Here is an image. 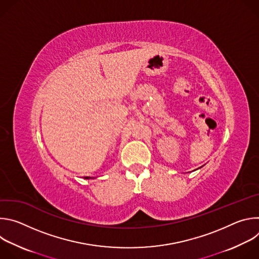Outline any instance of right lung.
Masks as SVG:
<instances>
[{
    "label": "right lung",
    "instance_id": "obj_1",
    "mask_svg": "<svg viewBox=\"0 0 259 259\" xmlns=\"http://www.w3.org/2000/svg\"><path fill=\"white\" fill-rule=\"evenodd\" d=\"M85 179H89V178H91V177H88V176H86V177H84Z\"/></svg>",
    "mask_w": 259,
    "mask_h": 259
}]
</instances>
